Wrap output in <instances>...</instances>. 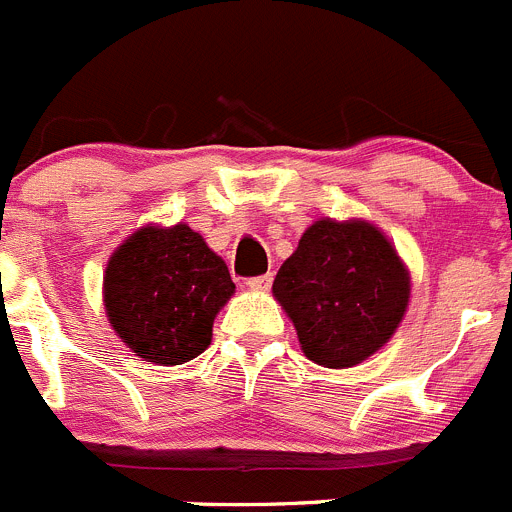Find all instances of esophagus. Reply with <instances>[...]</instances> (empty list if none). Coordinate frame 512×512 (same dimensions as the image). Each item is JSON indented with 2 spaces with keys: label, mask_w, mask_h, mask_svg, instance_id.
Masks as SVG:
<instances>
[{
  "label": "esophagus",
  "mask_w": 512,
  "mask_h": 512,
  "mask_svg": "<svg viewBox=\"0 0 512 512\" xmlns=\"http://www.w3.org/2000/svg\"><path fill=\"white\" fill-rule=\"evenodd\" d=\"M271 281H274V276L271 274H264V276H253V279L246 281V286L251 291H266L271 286Z\"/></svg>",
  "instance_id": "1"
}]
</instances>
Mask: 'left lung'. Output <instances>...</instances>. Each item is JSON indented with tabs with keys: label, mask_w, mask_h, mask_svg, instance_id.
<instances>
[{
	"label": "left lung",
	"mask_w": 512,
	"mask_h": 512,
	"mask_svg": "<svg viewBox=\"0 0 512 512\" xmlns=\"http://www.w3.org/2000/svg\"><path fill=\"white\" fill-rule=\"evenodd\" d=\"M274 296L311 362L347 369L392 339L410 301V274L367 221H314L281 264Z\"/></svg>",
	"instance_id": "8db88e82"
}]
</instances>
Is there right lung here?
Masks as SVG:
<instances>
[{
	"label": "right lung",
	"instance_id": "right-lung-1",
	"mask_svg": "<svg viewBox=\"0 0 512 512\" xmlns=\"http://www.w3.org/2000/svg\"><path fill=\"white\" fill-rule=\"evenodd\" d=\"M236 291L228 266L186 223L143 226L107 261V321L145 362L183 364L211 344L213 319Z\"/></svg>",
	"mask_w": 512,
	"mask_h": 512
}]
</instances>
